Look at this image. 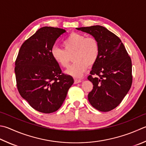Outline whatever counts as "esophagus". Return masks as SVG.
<instances>
[{
	"label": "esophagus",
	"mask_w": 146,
	"mask_h": 146,
	"mask_svg": "<svg viewBox=\"0 0 146 146\" xmlns=\"http://www.w3.org/2000/svg\"><path fill=\"white\" fill-rule=\"evenodd\" d=\"M82 81L81 79H74V84H78L79 83V82H81Z\"/></svg>",
	"instance_id": "esophagus-1"
}]
</instances>
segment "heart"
<instances>
[{
  "label": "heart",
  "mask_w": 146,
  "mask_h": 146,
  "mask_svg": "<svg viewBox=\"0 0 146 146\" xmlns=\"http://www.w3.org/2000/svg\"><path fill=\"white\" fill-rule=\"evenodd\" d=\"M62 45L64 49L58 47L51 49V57L60 67L65 68L74 55L73 61L75 62L65 72L74 78H81L88 66L95 64L99 56L100 48L97 40L84 35L71 34L63 41Z\"/></svg>",
  "instance_id": "b5f03b06"
}]
</instances>
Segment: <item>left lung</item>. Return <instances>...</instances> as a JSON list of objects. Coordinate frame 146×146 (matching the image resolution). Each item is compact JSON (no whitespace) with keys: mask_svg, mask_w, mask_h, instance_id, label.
Returning a JSON list of instances; mask_svg holds the SVG:
<instances>
[{"mask_svg":"<svg viewBox=\"0 0 146 146\" xmlns=\"http://www.w3.org/2000/svg\"><path fill=\"white\" fill-rule=\"evenodd\" d=\"M76 29L92 35L100 48L98 59L88 77L93 85L88 100L98 111H111L121 102L131 88L130 57L119 38L105 27L94 25Z\"/></svg>","mask_w":146,"mask_h":146,"instance_id":"obj_1","label":"left lung"}]
</instances>
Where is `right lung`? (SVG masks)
I'll list each match as a JSON object with an SVG mask.
<instances>
[{
    "instance_id": "1",
    "label": "right lung",
    "mask_w": 146,
    "mask_h": 146,
    "mask_svg": "<svg viewBox=\"0 0 146 146\" xmlns=\"http://www.w3.org/2000/svg\"><path fill=\"white\" fill-rule=\"evenodd\" d=\"M66 32L51 27L40 28L23 42L15 62L18 92L36 111H56L74 83L72 76L62 73L51 55L56 39Z\"/></svg>"
}]
</instances>
